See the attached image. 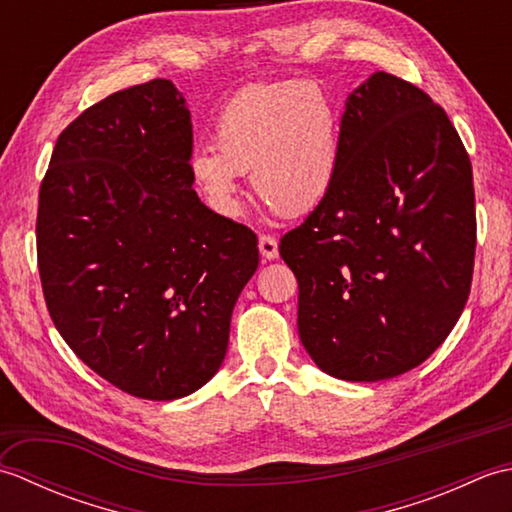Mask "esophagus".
Instances as JSON below:
<instances>
[{"instance_id": "1", "label": "esophagus", "mask_w": 512, "mask_h": 512, "mask_svg": "<svg viewBox=\"0 0 512 512\" xmlns=\"http://www.w3.org/2000/svg\"><path fill=\"white\" fill-rule=\"evenodd\" d=\"M259 253L264 255V259H275L279 255V246H277V239L268 233L259 235Z\"/></svg>"}]
</instances>
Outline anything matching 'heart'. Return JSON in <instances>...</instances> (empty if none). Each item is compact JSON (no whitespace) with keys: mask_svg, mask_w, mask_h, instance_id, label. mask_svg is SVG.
<instances>
[{"mask_svg":"<svg viewBox=\"0 0 512 512\" xmlns=\"http://www.w3.org/2000/svg\"><path fill=\"white\" fill-rule=\"evenodd\" d=\"M341 158V118L321 85L253 83L215 118V147L191 156V176L224 215L237 213L239 173L250 171L259 198L297 217L330 191Z\"/></svg>","mask_w":512,"mask_h":512,"instance_id":"heart-1","label":"heart"}]
</instances>
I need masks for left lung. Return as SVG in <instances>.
I'll return each instance as SVG.
<instances>
[{
    "label": "left lung",
    "instance_id": "8db88e82",
    "mask_svg": "<svg viewBox=\"0 0 512 512\" xmlns=\"http://www.w3.org/2000/svg\"><path fill=\"white\" fill-rule=\"evenodd\" d=\"M475 239L473 169L447 112L372 74L347 99L330 191L279 242L312 361L356 383L427 361L469 299Z\"/></svg>",
    "mask_w": 512,
    "mask_h": 512
}]
</instances>
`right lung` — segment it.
Here are the masks:
<instances>
[{"label":"right lung","mask_w":512,"mask_h":512,"mask_svg":"<svg viewBox=\"0 0 512 512\" xmlns=\"http://www.w3.org/2000/svg\"><path fill=\"white\" fill-rule=\"evenodd\" d=\"M184 99L154 79L63 129L39 187L37 264L63 341L129 396L173 400L220 369L257 235L193 191Z\"/></svg>","instance_id":"obj_1"}]
</instances>
